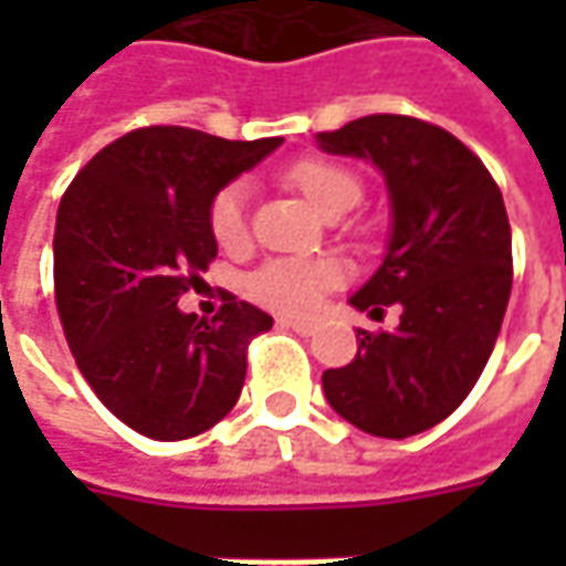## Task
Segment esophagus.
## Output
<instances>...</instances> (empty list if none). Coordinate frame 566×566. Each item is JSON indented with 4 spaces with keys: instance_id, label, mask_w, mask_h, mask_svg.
Here are the masks:
<instances>
[{
    "instance_id": "34e87169",
    "label": "esophagus",
    "mask_w": 566,
    "mask_h": 566,
    "mask_svg": "<svg viewBox=\"0 0 566 566\" xmlns=\"http://www.w3.org/2000/svg\"><path fill=\"white\" fill-rule=\"evenodd\" d=\"M279 324L287 327V331L300 333V336H312V333H315V321H306V318H279Z\"/></svg>"
}]
</instances>
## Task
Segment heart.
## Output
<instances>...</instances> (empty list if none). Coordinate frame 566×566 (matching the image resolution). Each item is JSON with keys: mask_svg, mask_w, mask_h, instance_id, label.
<instances>
[{"mask_svg": "<svg viewBox=\"0 0 566 566\" xmlns=\"http://www.w3.org/2000/svg\"><path fill=\"white\" fill-rule=\"evenodd\" d=\"M284 181L296 187L303 197L327 218H339L352 211L364 197V185L348 166L324 160V157H306L294 163ZM248 190L245 185L223 187L214 197L209 211V227L214 242L223 251H239L248 242ZM339 282V266L333 260H300L279 258L263 263L251 279V294L263 306L279 312H308L315 308L324 291H331Z\"/></svg>", "mask_w": 566, "mask_h": 566, "instance_id": "b5f03b06", "label": "heart"}]
</instances>
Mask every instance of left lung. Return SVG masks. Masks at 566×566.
I'll use <instances>...</instances> for the list:
<instances>
[{
    "label": "left lung",
    "mask_w": 566,
    "mask_h": 566,
    "mask_svg": "<svg viewBox=\"0 0 566 566\" xmlns=\"http://www.w3.org/2000/svg\"><path fill=\"white\" fill-rule=\"evenodd\" d=\"M318 148L385 175L388 251L348 303L376 318L400 306L394 331H357L355 360L321 376L324 397L364 433L416 437L467 400L497 343L512 291L503 193L473 150L418 117H357Z\"/></svg>",
    "instance_id": "obj_1"
}]
</instances>
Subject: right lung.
<instances>
[{"label":"right lung","mask_w":566,"mask_h":566,"mask_svg":"<svg viewBox=\"0 0 566 566\" xmlns=\"http://www.w3.org/2000/svg\"><path fill=\"white\" fill-rule=\"evenodd\" d=\"M282 139L230 142L142 127L105 145L56 211L54 294L81 376L136 433L160 442L221 421L245 385V352L272 318L227 296L211 321L178 296L218 258V190Z\"/></svg>","instance_id":"obj_1"}]
</instances>
